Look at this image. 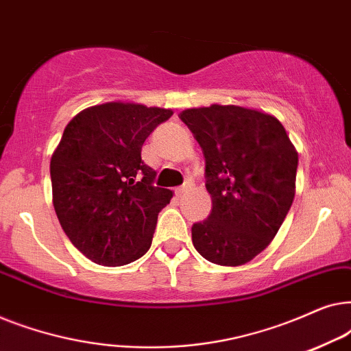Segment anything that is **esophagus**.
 Here are the masks:
<instances>
[{"mask_svg":"<svg viewBox=\"0 0 351 351\" xmlns=\"http://www.w3.org/2000/svg\"><path fill=\"white\" fill-rule=\"evenodd\" d=\"M190 190V185L186 184V185H182V186H179V189L176 190V193H177V196H182V195H185L186 191Z\"/></svg>","mask_w":351,"mask_h":351,"instance_id":"34e87169","label":"esophagus"}]
</instances>
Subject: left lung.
Listing matches in <instances>:
<instances>
[{
    "instance_id": "obj_1",
    "label": "left lung",
    "mask_w": 351,
    "mask_h": 351,
    "mask_svg": "<svg viewBox=\"0 0 351 351\" xmlns=\"http://www.w3.org/2000/svg\"><path fill=\"white\" fill-rule=\"evenodd\" d=\"M179 117L203 150L213 199L209 217L191 227L193 246L217 265H244L289 213L299 155L282 124L258 110L214 104Z\"/></svg>"
}]
</instances>
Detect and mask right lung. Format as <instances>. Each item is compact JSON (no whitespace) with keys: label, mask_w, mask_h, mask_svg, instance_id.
<instances>
[{"label":"right lung","mask_w":351,"mask_h":351,"mask_svg":"<svg viewBox=\"0 0 351 351\" xmlns=\"http://www.w3.org/2000/svg\"><path fill=\"white\" fill-rule=\"evenodd\" d=\"M172 110L107 102L66 124L51 158L52 203L73 246L90 261L119 267L152 246L160 210L172 191L153 185L142 161L145 138Z\"/></svg>","instance_id":"right-lung-1"}]
</instances>
